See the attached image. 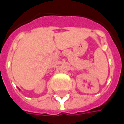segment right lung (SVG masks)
<instances>
[{"mask_svg": "<svg viewBox=\"0 0 124 124\" xmlns=\"http://www.w3.org/2000/svg\"><path fill=\"white\" fill-rule=\"evenodd\" d=\"M19 90H20V89H19Z\"/></svg>", "mask_w": 124, "mask_h": 124, "instance_id": "1", "label": "right lung"}]
</instances>
